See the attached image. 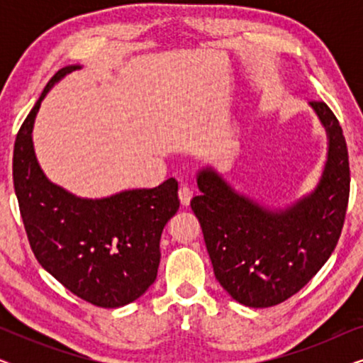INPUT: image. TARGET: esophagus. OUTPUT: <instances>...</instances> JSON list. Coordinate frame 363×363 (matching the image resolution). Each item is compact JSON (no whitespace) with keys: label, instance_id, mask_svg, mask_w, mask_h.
<instances>
[{"label":"esophagus","instance_id":"esophagus-1","mask_svg":"<svg viewBox=\"0 0 363 363\" xmlns=\"http://www.w3.org/2000/svg\"><path fill=\"white\" fill-rule=\"evenodd\" d=\"M178 196H180L182 205L188 206V205H190L191 198H193V188L186 186V185H182L180 190H178Z\"/></svg>","mask_w":363,"mask_h":363}]
</instances>
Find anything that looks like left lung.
<instances>
[{"label":"left lung","mask_w":363,"mask_h":363,"mask_svg":"<svg viewBox=\"0 0 363 363\" xmlns=\"http://www.w3.org/2000/svg\"><path fill=\"white\" fill-rule=\"evenodd\" d=\"M329 137L319 185L284 210L240 195L213 168L198 173L191 200L218 282L247 307L277 306L314 277L339 241L350 193L349 152L325 102H311Z\"/></svg>","instance_id":"1"}]
</instances>
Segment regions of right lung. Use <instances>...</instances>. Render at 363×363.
I'll use <instances>...</instances> for the list:
<instances>
[{"label":"right lung","mask_w":363,"mask_h":363,"mask_svg":"<svg viewBox=\"0 0 363 363\" xmlns=\"http://www.w3.org/2000/svg\"><path fill=\"white\" fill-rule=\"evenodd\" d=\"M76 69H59L24 118L14 142V191L39 264L72 294L111 309L155 282L162 231L180 206L178 183L168 178L155 188L86 200L48 180L34 155V118L49 89Z\"/></svg>","instance_id":"obj_1"}]
</instances>
